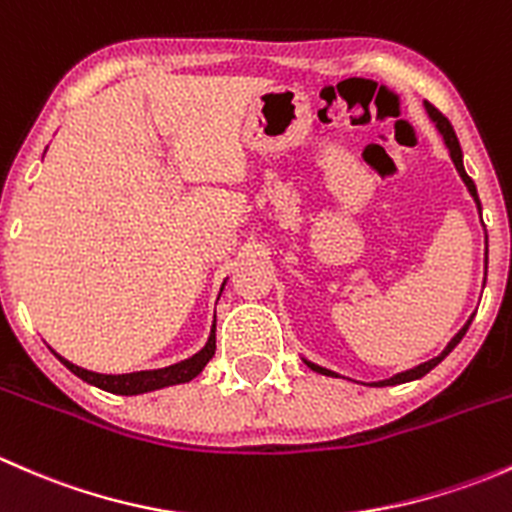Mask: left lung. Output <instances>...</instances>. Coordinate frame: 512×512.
<instances>
[{"instance_id": "left-lung-1", "label": "left lung", "mask_w": 512, "mask_h": 512, "mask_svg": "<svg viewBox=\"0 0 512 512\" xmlns=\"http://www.w3.org/2000/svg\"><path fill=\"white\" fill-rule=\"evenodd\" d=\"M423 106H426V113H428V118H431V121H433V126H436V131L441 133L443 143H446L448 153H451V160H453V165H456L458 175H461V180H463V183H466L468 193H471L473 203H476V208H478V213H480V200H478V190H476V183H473V180L468 178L466 168H463V151H461V143H458V136H456V131H453V126H451V123H448V118H443L441 113H438L436 108L431 106V103H423ZM485 265H488V235H485ZM485 270H488V267H485ZM473 317H476V314H473ZM473 317L468 319V322L463 324L461 329H458V334H456V337H453L451 342L446 344V349H443L441 354H438V356H433V359L423 361V364H418V366H411V369H406V371H399V374L389 376V379H381V381H366V384H364V381H356V384H364V386H396V384H406V381H416V379H421V376H426L428 371L433 369V366H438V364H441V361L446 359V356L451 354L453 349L458 347V342H461V339L466 337V332H468V327H471ZM302 361H304V364L309 366V369H312V371H317V374H324V376H334V379H347V376L337 374V371H332V369H324V366L314 364V361L304 359V356H302ZM349 381H352V379H349Z\"/></svg>"}]
</instances>
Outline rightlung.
<instances>
[{
    "label": "right lung",
    "mask_w": 512,
    "mask_h": 512,
    "mask_svg": "<svg viewBox=\"0 0 512 512\" xmlns=\"http://www.w3.org/2000/svg\"><path fill=\"white\" fill-rule=\"evenodd\" d=\"M46 153V151H44ZM227 285V280L220 287V294ZM218 294V299H220ZM56 359L76 374L79 379H84L86 384L96 386V389L108 391V394H118V396H138V394H148V391H158L165 389V386H175V384H188L193 381L200 371L208 366V361L215 356V319L213 327H210V337L205 342V347L200 349L198 354H193L190 359L178 361V364H170L165 369H148V371H133V374H98V371H89L81 369V366L71 364L69 359H64L61 354L54 352Z\"/></svg>",
    "instance_id": "add662e5"
}]
</instances>
